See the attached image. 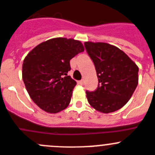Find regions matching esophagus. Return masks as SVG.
Returning a JSON list of instances; mask_svg holds the SVG:
<instances>
[{"label":"esophagus","mask_w":155,"mask_h":155,"mask_svg":"<svg viewBox=\"0 0 155 155\" xmlns=\"http://www.w3.org/2000/svg\"><path fill=\"white\" fill-rule=\"evenodd\" d=\"M78 83L80 84L83 85V84H84V80H81V81H78Z\"/></svg>","instance_id":"34e87169"}]
</instances>
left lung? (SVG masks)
<instances>
[{
	"label": "left lung",
	"mask_w": 155,
	"mask_h": 155,
	"mask_svg": "<svg viewBox=\"0 0 155 155\" xmlns=\"http://www.w3.org/2000/svg\"><path fill=\"white\" fill-rule=\"evenodd\" d=\"M95 66L98 86L86 91L88 103L97 111L109 113L126 105L138 82V68L122 50L105 42H84Z\"/></svg>",
	"instance_id": "1"
}]
</instances>
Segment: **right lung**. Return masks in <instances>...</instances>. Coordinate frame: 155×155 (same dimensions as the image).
<instances>
[{"label": "right lung", "instance_id": "add662e5", "mask_svg": "<svg viewBox=\"0 0 155 155\" xmlns=\"http://www.w3.org/2000/svg\"><path fill=\"white\" fill-rule=\"evenodd\" d=\"M84 50L80 41L54 38L40 43L26 55L23 80L31 99L39 108L56 113L68 106L76 85L68 75L70 60Z\"/></svg>", "mask_w": 155, "mask_h": 155}]
</instances>
